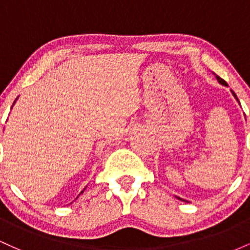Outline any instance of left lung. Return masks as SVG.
Listing matches in <instances>:
<instances>
[{
    "instance_id": "obj_1",
    "label": "left lung",
    "mask_w": 250,
    "mask_h": 250,
    "mask_svg": "<svg viewBox=\"0 0 250 250\" xmlns=\"http://www.w3.org/2000/svg\"><path fill=\"white\" fill-rule=\"evenodd\" d=\"M216 79H217V81H219V83H220V84H222V85H226V87H228V84H227V82L225 81V80H222V79H221V77H219V76H216ZM231 94H233V95H234V97H235V99H236V101L240 103V101H239V99H237V96H236V95H235V93H234V91H233V90H231ZM176 197H177V196H176ZM177 199H179V200H181V201H185V202H188V201H186V200H182V199H181V197H177Z\"/></svg>"
}]
</instances>
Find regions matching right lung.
<instances>
[{
    "mask_svg": "<svg viewBox=\"0 0 250 250\" xmlns=\"http://www.w3.org/2000/svg\"><path fill=\"white\" fill-rule=\"evenodd\" d=\"M16 100H17V99H16ZM16 100H15V101H14V103H13V105H14V104H15V102H16ZM11 108H13V107H11ZM84 189H85V188H84ZM84 189H83V190H82V191H81V193H80V195H81V194H82V193H83V191H84ZM80 195H79V196H80ZM79 196H77V197H79ZM77 197H76V199H77Z\"/></svg>",
    "mask_w": 250,
    "mask_h": 250,
    "instance_id": "right-lung-1",
    "label": "right lung"
}]
</instances>
